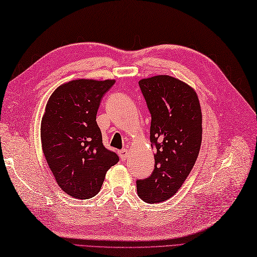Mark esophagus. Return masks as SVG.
<instances>
[{
    "mask_svg": "<svg viewBox=\"0 0 257 257\" xmlns=\"http://www.w3.org/2000/svg\"><path fill=\"white\" fill-rule=\"evenodd\" d=\"M119 156H120V159L125 160V159H127V157H128V151L125 150V149L120 150L119 151Z\"/></svg>",
    "mask_w": 257,
    "mask_h": 257,
    "instance_id": "obj_1",
    "label": "esophagus"
}]
</instances>
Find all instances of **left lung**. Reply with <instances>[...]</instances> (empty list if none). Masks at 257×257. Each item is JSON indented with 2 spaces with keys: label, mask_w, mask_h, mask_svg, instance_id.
Returning a JSON list of instances; mask_svg holds the SVG:
<instances>
[{
  "label": "left lung",
  "mask_w": 257,
  "mask_h": 257,
  "mask_svg": "<svg viewBox=\"0 0 257 257\" xmlns=\"http://www.w3.org/2000/svg\"><path fill=\"white\" fill-rule=\"evenodd\" d=\"M151 113L150 141L155 149L151 176L137 180L139 198L160 203L176 194L199 156L202 143V112L192 87L168 75L139 81Z\"/></svg>",
  "instance_id": "8db88e82"
}]
</instances>
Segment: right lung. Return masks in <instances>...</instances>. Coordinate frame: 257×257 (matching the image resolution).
I'll return each instance as SVG.
<instances>
[{
	"mask_svg": "<svg viewBox=\"0 0 257 257\" xmlns=\"http://www.w3.org/2000/svg\"><path fill=\"white\" fill-rule=\"evenodd\" d=\"M113 79H76L55 89L41 123L43 154L57 184L75 199L100 191L106 172L119 161L102 144L96 121L101 98Z\"/></svg>",
	"mask_w": 257,
	"mask_h": 257,
	"instance_id": "obj_1",
	"label": "right lung"
}]
</instances>
